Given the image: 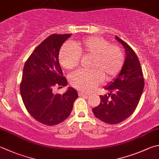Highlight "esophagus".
Segmentation results:
<instances>
[{"mask_svg": "<svg viewBox=\"0 0 159 159\" xmlns=\"http://www.w3.org/2000/svg\"><path fill=\"white\" fill-rule=\"evenodd\" d=\"M88 94H85V93H83V92H79V96H88Z\"/></svg>", "mask_w": 159, "mask_h": 159, "instance_id": "1", "label": "esophagus"}]
</instances>
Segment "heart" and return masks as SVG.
<instances>
[{"mask_svg": "<svg viewBox=\"0 0 159 159\" xmlns=\"http://www.w3.org/2000/svg\"><path fill=\"white\" fill-rule=\"evenodd\" d=\"M80 57H92L89 70H77L70 74L71 85L82 92H89L102 80L116 76L124 64V54L120 48L111 45L108 40L101 37H88L66 45L59 52L58 60L65 70H71L79 63Z\"/></svg>", "mask_w": 159, "mask_h": 159, "instance_id": "1", "label": "heart"}]
</instances>
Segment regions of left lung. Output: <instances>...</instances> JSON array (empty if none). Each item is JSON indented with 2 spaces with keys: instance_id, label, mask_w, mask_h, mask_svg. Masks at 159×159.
Wrapping results in <instances>:
<instances>
[{
  "instance_id": "left-lung-1",
  "label": "left lung",
  "mask_w": 159,
  "mask_h": 159,
  "mask_svg": "<svg viewBox=\"0 0 159 159\" xmlns=\"http://www.w3.org/2000/svg\"><path fill=\"white\" fill-rule=\"evenodd\" d=\"M116 39L125 48V62L118 76L105 88L108 96H100V104L92 109L97 119L110 125L122 122L132 115L144 88L143 74L136 53L119 37Z\"/></svg>"
}]
</instances>
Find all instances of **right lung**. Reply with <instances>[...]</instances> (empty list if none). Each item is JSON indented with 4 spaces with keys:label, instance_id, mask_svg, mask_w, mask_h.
Returning <instances> with one entry per match:
<instances>
[{
    "label": "right lung",
    "instance_id": "add662e5",
    "mask_svg": "<svg viewBox=\"0 0 159 159\" xmlns=\"http://www.w3.org/2000/svg\"><path fill=\"white\" fill-rule=\"evenodd\" d=\"M71 34H52L36 47L24 65L20 91L27 110L34 119L45 125L61 123L70 116L76 99L75 89L63 94L53 93L54 87L67 85L59 64L62 45Z\"/></svg>",
    "mask_w": 159,
    "mask_h": 159
}]
</instances>
